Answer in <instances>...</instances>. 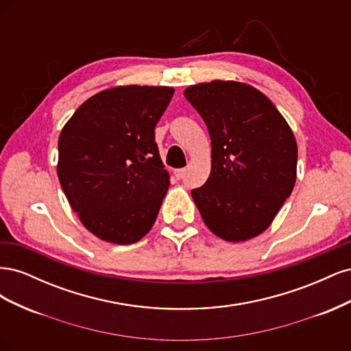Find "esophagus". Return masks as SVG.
Wrapping results in <instances>:
<instances>
[{
  "label": "esophagus",
  "instance_id": "obj_1",
  "mask_svg": "<svg viewBox=\"0 0 351 351\" xmlns=\"http://www.w3.org/2000/svg\"><path fill=\"white\" fill-rule=\"evenodd\" d=\"M184 174H186V169H184V168H178V169H174V176L177 177V180L183 178V177H184Z\"/></svg>",
  "mask_w": 351,
  "mask_h": 351
}]
</instances>
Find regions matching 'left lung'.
<instances>
[{"mask_svg":"<svg viewBox=\"0 0 351 351\" xmlns=\"http://www.w3.org/2000/svg\"><path fill=\"white\" fill-rule=\"evenodd\" d=\"M210 136L212 165L192 197L206 227L227 241L259 236L295 183L297 143L284 117L246 83L214 80L184 90Z\"/></svg>","mask_w":351,"mask_h":351,"instance_id":"obj_1","label":"left lung"}]
</instances>
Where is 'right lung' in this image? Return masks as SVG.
I'll use <instances>...</instances> for the list:
<instances>
[{
	"label": "right lung",
	"instance_id": "add662e5",
	"mask_svg": "<svg viewBox=\"0 0 351 351\" xmlns=\"http://www.w3.org/2000/svg\"><path fill=\"white\" fill-rule=\"evenodd\" d=\"M174 95L165 86H119L84 101L61 130L57 173L83 226L115 244L139 241L169 187L155 125Z\"/></svg>",
	"mask_w": 351,
	"mask_h": 351
}]
</instances>
